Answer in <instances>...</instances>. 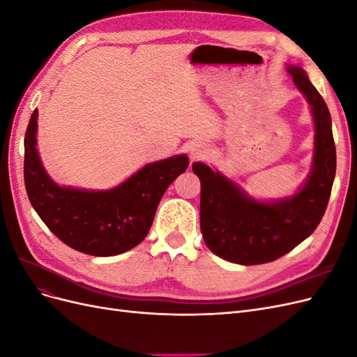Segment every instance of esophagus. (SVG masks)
Instances as JSON below:
<instances>
[{
  "label": "esophagus",
  "instance_id": "obj_1",
  "mask_svg": "<svg viewBox=\"0 0 357 357\" xmlns=\"http://www.w3.org/2000/svg\"><path fill=\"white\" fill-rule=\"evenodd\" d=\"M188 150H189L192 159H204L210 152V149H208L207 144L202 143V142H197V139H195V142L189 143Z\"/></svg>",
  "mask_w": 357,
  "mask_h": 357
}]
</instances>
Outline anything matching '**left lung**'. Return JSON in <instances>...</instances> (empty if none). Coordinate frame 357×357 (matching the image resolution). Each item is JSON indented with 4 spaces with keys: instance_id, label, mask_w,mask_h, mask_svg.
Here are the masks:
<instances>
[{
    "instance_id": "8db88e82",
    "label": "left lung",
    "mask_w": 357,
    "mask_h": 357,
    "mask_svg": "<svg viewBox=\"0 0 357 357\" xmlns=\"http://www.w3.org/2000/svg\"><path fill=\"white\" fill-rule=\"evenodd\" d=\"M296 88L307 98L314 121L312 168L295 195L257 201L202 162L192 169L201 181V232L210 250L240 265L273 262L314 232L328 201L337 169L332 121L326 102L301 67L287 66Z\"/></svg>"
}]
</instances>
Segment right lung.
<instances>
[{"mask_svg": "<svg viewBox=\"0 0 357 357\" xmlns=\"http://www.w3.org/2000/svg\"><path fill=\"white\" fill-rule=\"evenodd\" d=\"M37 109L25 134L24 177L32 207L58 238L92 256H114L142 243L167 188L189 167L186 155L150 162L109 190L62 188L43 167L37 150Z\"/></svg>", "mask_w": 357, "mask_h": 357, "instance_id": "add662e5", "label": "right lung"}]
</instances>
